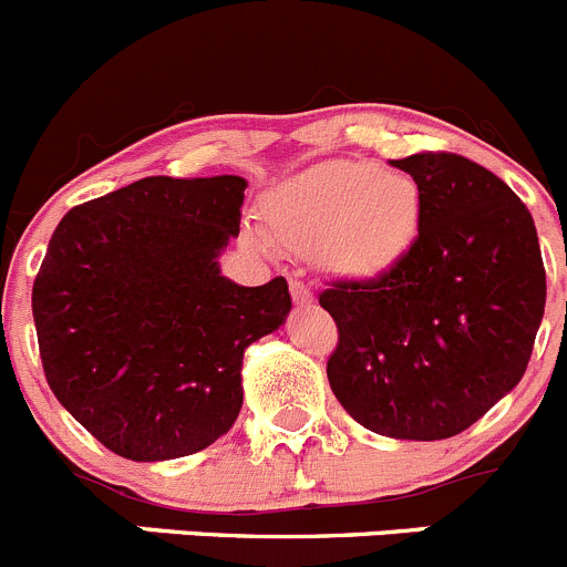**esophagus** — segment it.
Instances as JSON below:
<instances>
[{"label": "esophagus", "instance_id": "34e87169", "mask_svg": "<svg viewBox=\"0 0 567 567\" xmlns=\"http://www.w3.org/2000/svg\"><path fill=\"white\" fill-rule=\"evenodd\" d=\"M290 296H293V301L299 307L312 305V299H316V296H312V290L307 288L305 282H299V279H290Z\"/></svg>", "mask_w": 567, "mask_h": 567}]
</instances>
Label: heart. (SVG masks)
Wrapping results in <instances>:
<instances>
[{"instance_id":"heart-1","label":"heart","mask_w":567,"mask_h":567,"mask_svg":"<svg viewBox=\"0 0 567 567\" xmlns=\"http://www.w3.org/2000/svg\"><path fill=\"white\" fill-rule=\"evenodd\" d=\"M262 221L288 249L316 251L329 277L377 282L415 249L423 229V190L406 172L334 161L268 190ZM251 240L262 246L260 235Z\"/></svg>"}]
</instances>
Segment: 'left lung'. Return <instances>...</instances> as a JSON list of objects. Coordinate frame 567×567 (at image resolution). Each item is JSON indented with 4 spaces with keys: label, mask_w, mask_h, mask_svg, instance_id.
I'll list each match as a JSON object with an SVG mask.
<instances>
[{
    "label": "left lung",
    "mask_w": 567,
    "mask_h": 567,
    "mask_svg": "<svg viewBox=\"0 0 567 567\" xmlns=\"http://www.w3.org/2000/svg\"><path fill=\"white\" fill-rule=\"evenodd\" d=\"M390 166L421 185V238L388 277L338 282L318 296L340 332L327 377L365 430L443 441L524 377L546 307V268L532 213L480 163L426 152Z\"/></svg>",
    "instance_id": "obj_1"
}]
</instances>
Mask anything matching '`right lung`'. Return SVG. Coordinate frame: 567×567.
<instances>
[{
    "label": "right lung",
    "instance_id": "obj_1",
    "mask_svg": "<svg viewBox=\"0 0 567 567\" xmlns=\"http://www.w3.org/2000/svg\"><path fill=\"white\" fill-rule=\"evenodd\" d=\"M246 179L146 177L63 216L32 285L52 393L135 463L202 452L244 404V351L290 312L288 282L246 288L218 257Z\"/></svg>",
    "mask_w": 567,
    "mask_h": 567
}]
</instances>
